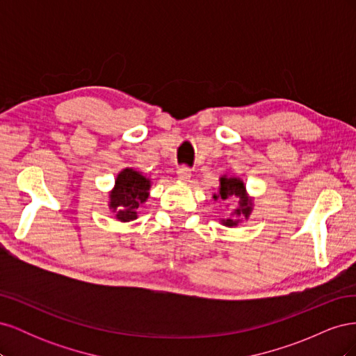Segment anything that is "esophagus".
Wrapping results in <instances>:
<instances>
[{
    "label": "esophagus",
    "instance_id": "obj_1",
    "mask_svg": "<svg viewBox=\"0 0 356 356\" xmlns=\"http://www.w3.org/2000/svg\"><path fill=\"white\" fill-rule=\"evenodd\" d=\"M177 175H178V178L181 181H188L190 177H191V169L188 166H186V165H182V166L178 168Z\"/></svg>",
    "mask_w": 356,
    "mask_h": 356
}]
</instances>
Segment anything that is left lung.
I'll use <instances>...</instances> for the list:
<instances>
[{"label": "left lung", "mask_w": 356, "mask_h": 356, "mask_svg": "<svg viewBox=\"0 0 356 356\" xmlns=\"http://www.w3.org/2000/svg\"><path fill=\"white\" fill-rule=\"evenodd\" d=\"M215 199L221 197L222 200H229V199H234V197H239V209H236V213H243L245 217H248L251 212V202L250 199L246 197V193H245V186L243 182L238 178H221V187H220V193L218 196H213ZM222 222L225 225H236L239 222V220H222Z\"/></svg>", "instance_id": "left-lung-1"}]
</instances>
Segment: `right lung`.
<instances>
[{
    "label": "right lung",
    "mask_w": 356,
    "mask_h": 356,
    "mask_svg": "<svg viewBox=\"0 0 356 356\" xmlns=\"http://www.w3.org/2000/svg\"><path fill=\"white\" fill-rule=\"evenodd\" d=\"M149 181L134 169H124L115 181V188L111 193V208L117 220L132 221L136 218L139 204L148 197Z\"/></svg>",
    "instance_id": "obj_1"
}]
</instances>
